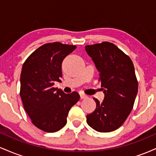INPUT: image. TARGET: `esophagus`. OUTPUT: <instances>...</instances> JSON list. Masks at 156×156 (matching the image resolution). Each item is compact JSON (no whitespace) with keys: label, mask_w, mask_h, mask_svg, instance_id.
I'll return each mask as SVG.
<instances>
[{"label":"esophagus","mask_w":156,"mask_h":156,"mask_svg":"<svg viewBox=\"0 0 156 156\" xmlns=\"http://www.w3.org/2000/svg\"><path fill=\"white\" fill-rule=\"evenodd\" d=\"M80 99H86V98H87V95H86L85 94H83V93H81V94H80Z\"/></svg>","instance_id":"obj_1"}]
</instances>
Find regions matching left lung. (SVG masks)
Masks as SVG:
<instances>
[{
	"instance_id": "8db88e82",
	"label": "left lung",
	"mask_w": 156,
	"mask_h": 156,
	"mask_svg": "<svg viewBox=\"0 0 156 156\" xmlns=\"http://www.w3.org/2000/svg\"><path fill=\"white\" fill-rule=\"evenodd\" d=\"M87 53L100 72L104 100L87 114V122L98 132H111L122 125L133 109L138 92L134 66L128 55L112 42L86 45Z\"/></svg>"
}]
</instances>
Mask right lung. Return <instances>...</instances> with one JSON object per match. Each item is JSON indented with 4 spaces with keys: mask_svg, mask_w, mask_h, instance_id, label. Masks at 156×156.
Here are the masks:
<instances>
[{
    "mask_svg": "<svg viewBox=\"0 0 156 156\" xmlns=\"http://www.w3.org/2000/svg\"><path fill=\"white\" fill-rule=\"evenodd\" d=\"M76 48V45L58 42L46 43L23 63L20 95L31 122L44 132L62 129L67 123L69 109L80 99L78 92L65 94L53 87L55 81H61L64 58Z\"/></svg>",
    "mask_w": 156,
    "mask_h": 156,
    "instance_id": "obj_1",
    "label": "right lung"
}]
</instances>
